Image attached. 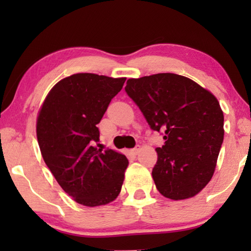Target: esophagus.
Returning a JSON list of instances; mask_svg holds the SVG:
<instances>
[{"label":"esophagus","instance_id":"34e87169","mask_svg":"<svg viewBox=\"0 0 251 251\" xmlns=\"http://www.w3.org/2000/svg\"><path fill=\"white\" fill-rule=\"evenodd\" d=\"M139 150H140V146H139V145H137V146L135 147V149H132V153L135 154V155H136V154H138Z\"/></svg>","mask_w":251,"mask_h":251}]
</instances>
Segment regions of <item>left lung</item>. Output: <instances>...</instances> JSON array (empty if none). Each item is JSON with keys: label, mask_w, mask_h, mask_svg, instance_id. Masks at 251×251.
<instances>
[{"label": "left lung", "mask_w": 251, "mask_h": 251, "mask_svg": "<svg viewBox=\"0 0 251 251\" xmlns=\"http://www.w3.org/2000/svg\"><path fill=\"white\" fill-rule=\"evenodd\" d=\"M126 92L164 144L156 147L152 176L171 200L197 195L210 181L224 139V114L217 98L173 73L129 78Z\"/></svg>", "instance_id": "obj_1"}]
</instances>
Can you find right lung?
Here are the masks:
<instances>
[{
	"label": "right lung",
	"instance_id": "obj_1",
	"mask_svg": "<svg viewBox=\"0 0 251 251\" xmlns=\"http://www.w3.org/2000/svg\"><path fill=\"white\" fill-rule=\"evenodd\" d=\"M126 77L78 73L58 82L40 109L36 136L43 160L58 184L77 203L107 204L121 192L128 159L94 146L109 102Z\"/></svg>",
	"mask_w": 251,
	"mask_h": 251
}]
</instances>
